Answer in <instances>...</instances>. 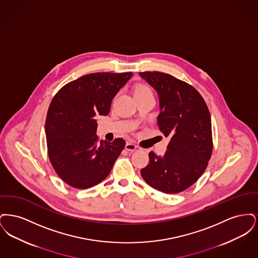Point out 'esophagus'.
<instances>
[{
    "label": "esophagus",
    "mask_w": 258,
    "mask_h": 258,
    "mask_svg": "<svg viewBox=\"0 0 258 258\" xmlns=\"http://www.w3.org/2000/svg\"><path fill=\"white\" fill-rule=\"evenodd\" d=\"M125 150L127 151H131V152H135V151H138L140 148L138 147L137 145H135V143H132V142H127L125 144Z\"/></svg>",
    "instance_id": "esophagus-1"
}]
</instances>
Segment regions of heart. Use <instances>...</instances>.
Returning <instances> with one entry per match:
<instances>
[{
  "instance_id": "1",
  "label": "heart",
  "mask_w": 258,
  "mask_h": 258,
  "mask_svg": "<svg viewBox=\"0 0 258 258\" xmlns=\"http://www.w3.org/2000/svg\"><path fill=\"white\" fill-rule=\"evenodd\" d=\"M145 91H151V90L147 86L140 85V86L136 87L135 93H140V92H145Z\"/></svg>"
}]
</instances>
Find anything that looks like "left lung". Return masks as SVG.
<instances>
[{
  "label": "left lung",
  "mask_w": 258,
  "mask_h": 258,
  "mask_svg": "<svg viewBox=\"0 0 258 258\" xmlns=\"http://www.w3.org/2000/svg\"><path fill=\"white\" fill-rule=\"evenodd\" d=\"M159 95L160 131L170 137L167 151L160 157L149 153L141 176L152 187L178 194L195 184L207 168L213 151L208 106L196 88L160 72L139 73Z\"/></svg>",
  "instance_id": "8db88e82"
}]
</instances>
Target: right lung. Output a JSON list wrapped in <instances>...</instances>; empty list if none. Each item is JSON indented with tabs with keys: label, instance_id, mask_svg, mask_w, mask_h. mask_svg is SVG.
Listing matches in <instances>:
<instances>
[{
	"label": "right lung",
	"instance_id": "1",
	"mask_svg": "<svg viewBox=\"0 0 258 258\" xmlns=\"http://www.w3.org/2000/svg\"><path fill=\"white\" fill-rule=\"evenodd\" d=\"M133 74H86L61 87L51 100L45 121L48 157L59 177L74 188L101 183L123 151V138L98 140L96 119L109 114L112 99Z\"/></svg>",
	"mask_w": 258,
	"mask_h": 258
}]
</instances>
